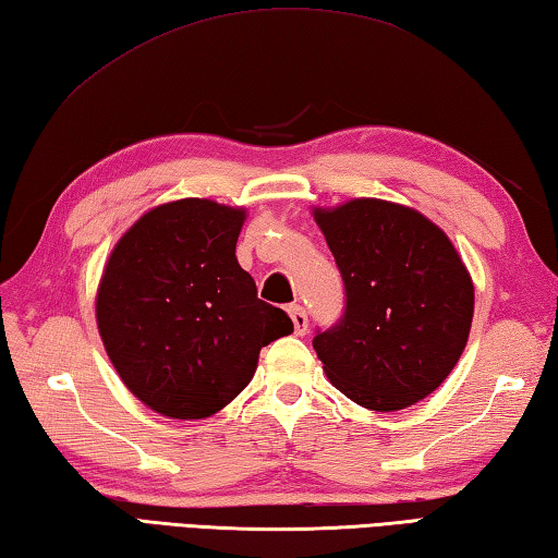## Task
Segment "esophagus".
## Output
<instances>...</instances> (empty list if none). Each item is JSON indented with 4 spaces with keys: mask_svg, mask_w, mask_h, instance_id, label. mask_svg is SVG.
I'll return each mask as SVG.
<instances>
[{
    "mask_svg": "<svg viewBox=\"0 0 558 558\" xmlns=\"http://www.w3.org/2000/svg\"><path fill=\"white\" fill-rule=\"evenodd\" d=\"M289 316H291V324H294V333L296 336H306V330H308L306 311L294 304V306H289Z\"/></svg>",
    "mask_w": 558,
    "mask_h": 558,
    "instance_id": "34e87169",
    "label": "esophagus"
}]
</instances>
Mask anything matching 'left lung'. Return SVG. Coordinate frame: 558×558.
Masks as SVG:
<instances>
[{"mask_svg":"<svg viewBox=\"0 0 558 558\" xmlns=\"http://www.w3.org/2000/svg\"><path fill=\"white\" fill-rule=\"evenodd\" d=\"M345 281V316L314 338L330 385L373 412L441 387L471 336L475 289L461 254L409 205L353 198L314 208Z\"/></svg>","mask_w":558,"mask_h":558,"instance_id":"obj_1","label":"left lung"}]
</instances>
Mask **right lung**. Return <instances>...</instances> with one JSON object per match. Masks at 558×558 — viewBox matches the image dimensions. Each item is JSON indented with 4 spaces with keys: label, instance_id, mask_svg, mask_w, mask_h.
I'll use <instances>...</instances> for the list:
<instances>
[{
    "label": "right lung",
    "instance_id": "add662e5",
    "mask_svg": "<svg viewBox=\"0 0 558 558\" xmlns=\"http://www.w3.org/2000/svg\"><path fill=\"white\" fill-rule=\"evenodd\" d=\"M244 220V208L208 198L169 201L107 257L97 330L124 387L156 414L220 412L250 385L259 350L294 330L234 257Z\"/></svg>",
    "mask_w": 558,
    "mask_h": 558
}]
</instances>
